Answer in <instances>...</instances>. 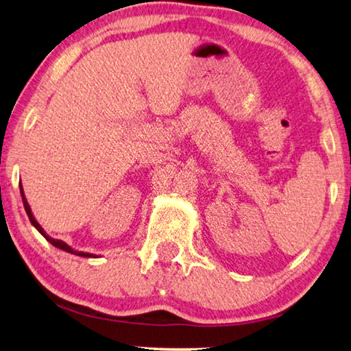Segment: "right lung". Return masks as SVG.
Wrapping results in <instances>:
<instances>
[{
	"label": "right lung",
	"instance_id": "add662e5",
	"mask_svg": "<svg viewBox=\"0 0 351 351\" xmlns=\"http://www.w3.org/2000/svg\"><path fill=\"white\" fill-rule=\"evenodd\" d=\"M20 193H21V199H23V205H25V210H26V215H27V217H29V221H31V223L34 227H36L38 232H40V234H42V237L48 241V243H51L53 244L54 247H57V249H60V250H65V252H68V254H73V255H77V256H84V258H95L96 255H93V254H88V252H77V250H74V249H71L70 245H68L66 243H63V241H60V239H54V238H51L48 233L45 232V230L42 228V226H40V223L37 222V219L36 217H34V215H32V210H31V206H29V204H27V200H26V196H25V191H23V186H21V182H20Z\"/></svg>",
	"mask_w": 351,
	"mask_h": 351
}]
</instances>
